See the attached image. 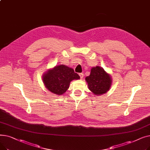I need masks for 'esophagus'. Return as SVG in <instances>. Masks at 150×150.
Wrapping results in <instances>:
<instances>
[{
    "mask_svg": "<svg viewBox=\"0 0 150 150\" xmlns=\"http://www.w3.org/2000/svg\"><path fill=\"white\" fill-rule=\"evenodd\" d=\"M79 75H80V76L81 78V79H83V77H84V74L83 73H80V74H79Z\"/></svg>",
    "mask_w": 150,
    "mask_h": 150,
    "instance_id": "obj_1",
    "label": "esophagus"
}]
</instances>
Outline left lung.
<instances>
[{
  "label": "left lung",
  "mask_w": 150,
  "mask_h": 150,
  "mask_svg": "<svg viewBox=\"0 0 150 150\" xmlns=\"http://www.w3.org/2000/svg\"><path fill=\"white\" fill-rule=\"evenodd\" d=\"M89 89L96 96H101L106 93L111 86L112 79L103 67L96 66L92 67L90 75L86 77Z\"/></svg>",
  "instance_id": "1"
}]
</instances>
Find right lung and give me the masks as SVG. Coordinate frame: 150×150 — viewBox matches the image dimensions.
Segmentation results:
<instances>
[{"mask_svg": "<svg viewBox=\"0 0 150 150\" xmlns=\"http://www.w3.org/2000/svg\"><path fill=\"white\" fill-rule=\"evenodd\" d=\"M80 77L74 70L64 64L55 66L42 76L43 83L49 91L58 96L62 95L69 88L70 81Z\"/></svg>", "mask_w": 150, "mask_h": 150, "instance_id": "obj_1", "label": "right lung"}]
</instances>
